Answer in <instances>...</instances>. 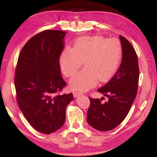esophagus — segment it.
Returning a JSON list of instances; mask_svg holds the SVG:
<instances>
[{
	"label": "esophagus",
	"mask_w": 157,
	"mask_h": 157,
	"mask_svg": "<svg viewBox=\"0 0 157 157\" xmlns=\"http://www.w3.org/2000/svg\"><path fill=\"white\" fill-rule=\"evenodd\" d=\"M81 95H82V93H81V92H73V96L75 98L78 97L79 96H81Z\"/></svg>",
	"instance_id": "obj_1"
}]
</instances>
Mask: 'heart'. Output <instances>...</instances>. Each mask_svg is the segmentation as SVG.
<instances>
[{"mask_svg": "<svg viewBox=\"0 0 157 157\" xmlns=\"http://www.w3.org/2000/svg\"><path fill=\"white\" fill-rule=\"evenodd\" d=\"M121 42L115 38L101 36H83L75 42L73 48H67L61 54V71L67 77H72L82 67L85 68L71 80L73 90L87 91L98 81L105 82L118 70L122 58Z\"/></svg>", "mask_w": 157, "mask_h": 157, "instance_id": "1", "label": "heart"}]
</instances>
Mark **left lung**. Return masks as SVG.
<instances>
[{"instance_id":"left-lung-1","label":"left lung","mask_w":157,"mask_h":157,"mask_svg":"<svg viewBox=\"0 0 157 157\" xmlns=\"http://www.w3.org/2000/svg\"><path fill=\"white\" fill-rule=\"evenodd\" d=\"M122 50V62L115 75L98 90L108 97L101 103L99 99L89 98L87 113L88 124L99 131L111 130L124 120L136 97L139 82V65L136 52L130 42L120 35Z\"/></svg>"}]
</instances>
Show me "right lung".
I'll use <instances>...</instances> for the list:
<instances>
[{
	"mask_svg": "<svg viewBox=\"0 0 157 157\" xmlns=\"http://www.w3.org/2000/svg\"><path fill=\"white\" fill-rule=\"evenodd\" d=\"M66 31L45 30L28 40L16 65L14 84L17 105L27 121L42 134L62 126L72 93L60 94L67 85L61 77L59 58Z\"/></svg>",
	"mask_w": 157,
	"mask_h": 157,
	"instance_id": "add662e5",
	"label": "right lung"
}]
</instances>
